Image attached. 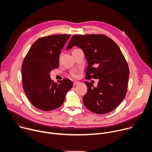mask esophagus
Instances as JSON below:
<instances>
[{
  "label": "esophagus",
  "mask_w": 152,
  "mask_h": 152,
  "mask_svg": "<svg viewBox=\"0 0 152 152\" xmlns=\"http://www.w3.org/2000/svg\"><path fill=\"white\" fill-rule=\"evenodd\" d=\"M79 83H80V82H78V81H75V82H73V85H74V86H76V85H78Z\"/></svg>",
  "instance_id": "1"
}]
</instances>
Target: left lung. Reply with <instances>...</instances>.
<instances>
[{
  "label": "left lung",
  "instance_id": "left-lung-1",
  "mask_svg": "<svg viewBox=\"0 0 152 152\" xmlns=\"http://www.w3.org/2000/svg\"><path fill=\"white\" fill-rule=\"evenodd\" d=\"M77 46L87 61L86 79H99L98 85L86 81L87 92L83 97L85 107L99 114L110 113L121 103L127 92L129 70L118 46L104 35H75L66 50Z\"/></svg>",
  "mask_w": 152,
  "mask_h": 152
}]
</instances>
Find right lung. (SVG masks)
Returning a JSON list of instances; mask_svg holds the SVG:
<instances>
[{
  "instance_id": "add662e5",
  "label": "right lung",
  "mask_w": 152,
  "mask_h": 152,
  "mask_svg": "<svg viewBox=\"0 0 152 152\" xmlns=\"http://www.w3.org/2000/svg\"><path fill=\"white\" fill-rule=\"evenodd\" d=\"M70 37L61 34L37 39L23 60V89L31 103L40 110L51 111L61 106L73 87L72 81L67 79L53 82L50 74L58 67L61 50Z\"/></svg>"
}]
</instances>
